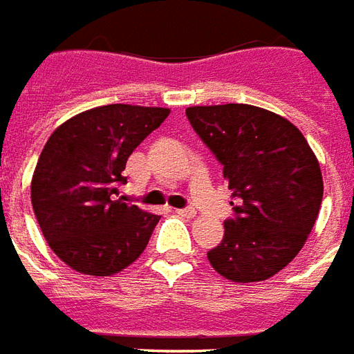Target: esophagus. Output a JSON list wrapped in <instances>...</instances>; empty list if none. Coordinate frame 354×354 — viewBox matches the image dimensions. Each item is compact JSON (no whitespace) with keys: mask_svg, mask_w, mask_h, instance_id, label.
Returning <instances> with one entry per match:
<instances>
[{"mask_svg":"<svg viewBox=\"0 0 354 354\" xmlns=\"http://www.w3.org/2000/svg\"><path fill=\"white\" fill-rule=\"evenodd\" d=\"M175 213H177V215H181V217H189V219H192V217H196V209H194V207L175 209Z\"/></svg>","mask_w":354,"mask_h":354,"instance_id":"esophagus-1","label":"esophagus"}]
</instances>
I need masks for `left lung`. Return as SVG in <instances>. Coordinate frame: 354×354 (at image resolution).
Masks as SVG:
<instances>
[{"label":"left lung","instance_id":"left-lung-1","mask_svg":"<svg viewBox=\"0 0 354 354\" xmlns=\"http://www.w3.org/2000/svg\"><path fill=\"white\" fill-rule=\"evenodd\" d=\"M187 118L223 165L234 202L212 267L232 282L274 277L299 253L322 204V173L303 133L252 104L190 106Z\"/></svg>","mask_w":354,"mask_h":354}]
</instances>
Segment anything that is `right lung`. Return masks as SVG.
<instances>
[{
	"label": "right lung",
	"mask_w": 354,
	"mask_h": 354,
	"mask_svg": "<svg viewBox=\"0 0 354 354\" xmlns=\"http://www.w3.org/2000/svg\"><path fill=\"white\" fill-rule=\"evenodd\" d=\"M169 116L167 109L106 104L51 133L32 177V207L47 244L77 272L110 277L149 244L160 215L116 200L131 152Z\"/></svg>",
	"instance_id": "1"
}]
</instances>
